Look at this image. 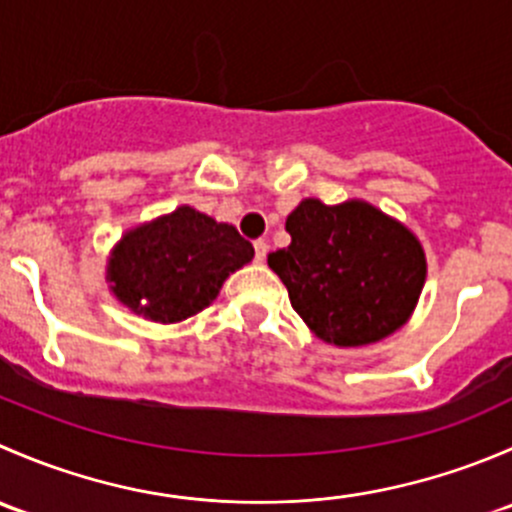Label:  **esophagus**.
I'll use <instances>...</instances> for the list:
<instances>
[{"label": "esophagus", "mask_w": 512, "mask_h": 512, "mask_svg": "<svg viewBox=\"0 0 512 512\" xmlns=\"http://www.w3.org/2000/svg\"><path fill=\"white\" fill-rule=\"evenodd\" d=\"M267 250H270V245H267L265 240H255V260H257V262L265 260Z\"/></svg>", "instance_id": "1"}]
</instances>
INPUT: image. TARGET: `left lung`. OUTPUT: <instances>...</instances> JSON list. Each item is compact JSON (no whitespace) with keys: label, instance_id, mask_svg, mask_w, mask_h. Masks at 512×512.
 <instances>
[{"label":"left lung","instance_id":"8db88e82","mask_svg":"<svg viewBox=\"0 0 512 512\" xmlns=\"http://www.w3.org/2000/svg\"><path fill=\"white\" fill-rule=\"evenodd\" d=\"M285 227L292 242L267 265L314 337L366 347L409 322L426 285V252L404 223L359 198H304Z\"/></svg>","mask_w":512,"mask_h":512}]
</instances>
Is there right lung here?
<instances>
[{
	"label": "right lung",
	"mask_w": 512,
	"mask_h": 512,
	"mask_svg": "<svg viewBox=\"0 0 512 512\" xmlns=\"http://www.w3.org/2000/svg\"><path fill=\"white\" fill-rule=\"evenodd\" d=\"M252 257L255 247L235 227L180 205L123 232L108 255L106 282L133 314L175 324L210 307Z\"/></svg>",
	"instance_id": "1"
}]
</instances>
